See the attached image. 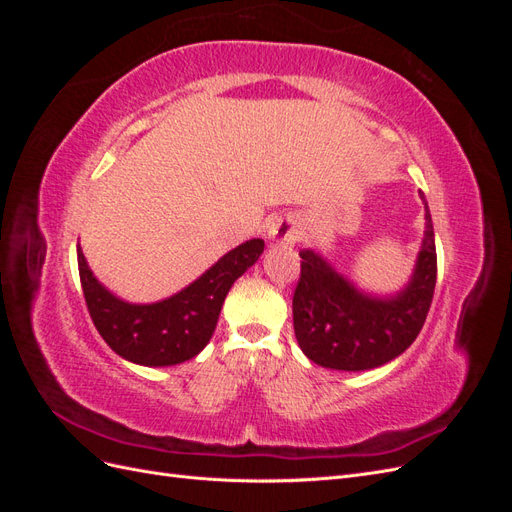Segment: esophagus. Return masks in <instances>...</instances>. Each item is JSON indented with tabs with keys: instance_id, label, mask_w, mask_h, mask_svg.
Here are the masks:
<instances>
[{
	"instance_id": "34e87169",
	"label": "esophagus",
	"mask_w": 512,
	"mask_h": 512,
	"mask_svg": "<svg viewBox=\"0 0 512 512\" xmlns=\"http://www.w3.org/2000/svg\"><path fill=\"white\" fill-rule=\"evenodd\" d=\"M299 237V224L292 218L277 220L269 226V239L277 245H290Z\"/></svg>"
}]
</instances>
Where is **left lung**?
<instances>
[{
    "label": "left lung",
    "mask_w": 512,
    "mask_h": 512,
    "mask_svg": "<svg viewBox=\"0 0 512 512\" xmlns=\"http://www.w3.org/2000/svg\"><path fill=\"white\" fill-rule=\"evenodd\" d=\"M425 232L408 284L380 297L361 290L320 252H299L301 280L294 290V335L309 361L339 371H365L393 361L421 333L436 288L438 258L425 194Z\"/></svg>",
    "instance_id": "left-lung-1"
}]
</instances>
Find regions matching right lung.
<instances>
[{"mask_svg":"<svg viewBox=\"0 0 512 512\" xmlns=\"http://www.w3.org/2000/svg\"><path fill=\"white\" fill-rule=\"evenodd\" d=\"M262 250V239L245 241L192 284L156 303L119 299L89 269L81 245H76V256L89 316L104 342L130 363L168 367L194 359L209 344L230 286L254 265Z\"/></svg>","mask_w":512,"mask_h":512,"instance_id":"add662e5","label":"right lung"}]
</instances>
